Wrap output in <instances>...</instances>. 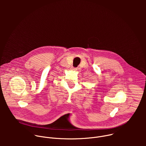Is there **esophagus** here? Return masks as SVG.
I'll list each match as a JSON object with an SVG mask.
<instances>
[{
    "instance_id": "1",
    "label": "esophagus",
    "mask_w": 146,
    "mask_h": 146,
    "mask_svg": "<svg viewBox=\"0 0 146 146\" xmlns=\"http://www.w3.org/2000/svg\"><path fill=\"white\" fill-rule=\"evenodd\" d=\"M72 70H75V71H76V70H77V68H72Z\"/></svg>"
}]
</instances>
